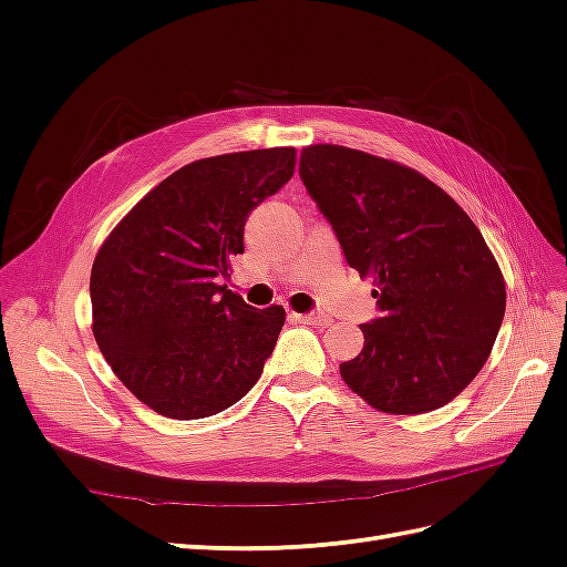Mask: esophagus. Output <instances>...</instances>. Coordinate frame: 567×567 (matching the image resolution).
Listing matches in <instances>:
<instances>
[{"label": "esophagus", "instance_id": "obj_1", "mask_svg": "<svg viewBox=\"0 0 567 567\" xmlns=\"http://www.w3.org/2000/svg\"><path fill=\"white\" fill-rule=\"evenodd\" d=\"M293 319L296 321H300V323H317V326H329L331 323V317H326V315H293Z\"/></svg>", "mask_w": 567, "mask_h": 567}]
</instances>
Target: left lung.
Listing matches in <instances>:
<instances>
[{"instance_id":"obj_1","label":"left lung","mask_w":567,"mask_h":567,"mask_svg":"<svg viewBox=\"0 0 567 567\" xmlns=\"http://www.w3.org/2000/svg\"><path fill=\"white\" fill-rule=\"evenodd\" d=\"M300 179L342 255L373 277L381 317L342 381L385 414H425L452 402L487 362L506 286L483 234L431 179L333 144L300 153Z\"/></svg>"}]
</instances>
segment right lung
<instances>
[{"mask_svg": "<svg viewBox=\"0 0 567 567\" xmlns=\"http://www.w3.org/2000/svg\"><path fill=\"white\" fill-rule=\"evenodd\" d=\"M296 148L188 163L101 246L90 279L94 338L123 385L167 419L236 404L260 381L286 321L217 286L244 252L250 213L293 177Z\"/></svg>", "mask_w": 567, "mask_h": 567, "instance_id": "add662e5", "label": "right lung"}]
</instances>
